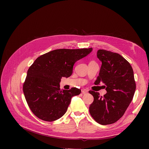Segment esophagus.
<instances>
[{
	"label": "esophagus",
	"instance_id": "esophagus-1",
	"mask_svg": "<svg viewBox=\"0 0 149 149\" xmlns=\"http://www.w3.org/2000/svg\"><path fill=\"white\" fill-rule=\"evenodd\" d=\"M81 92L84 94V93H86L88 92V89H81Z\"/></svg>",
	"mask_w": 149,
	"mask_h": 149
}]
</instances>
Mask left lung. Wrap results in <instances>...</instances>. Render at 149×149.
Listing matches in <instances>:
<instances>
[{
    "label": "left lung",
    "instance_id": "left-lung-1",
    "mask_svg": "<svg viewBox=\"0 0 149 149\" xmlns=\"http://www.w3.org/2000/svg\"><path fill=\"white\" fill-rule=\"evenodd\" d=\"M97 54L101 66L94 83L105 84L107 93L100 97L98 92L89 91L93 97L89 112L98 123L111 124L121 118L134 97L136 89L134 70L119 54L103 49L98 50Z\"/></svg>",
    "mask_w": 149,
    "mask_h": 149
}]
</instances>
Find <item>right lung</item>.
<instances>
[{"mask_svg": "<svg viewBox=\"0 0 149 149\" xmlns=\"http://www.w3.org/2000/svg\"><path fill=\"white\" fill-rule=\"evenodd\" d=\"M92 51V48L53 50L38 57L29 67L23 90L30 109L38 118L53 121L65 115L71 98L81 90L60 91L61 77L71 75L75 63Z\"/></svg>", "mask_w": 149, "mask_h": 149, "instance_id": "obj_1", "label": "right lung"}]
</instances>
